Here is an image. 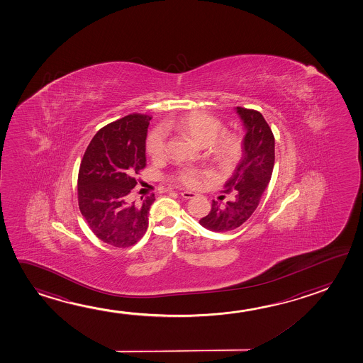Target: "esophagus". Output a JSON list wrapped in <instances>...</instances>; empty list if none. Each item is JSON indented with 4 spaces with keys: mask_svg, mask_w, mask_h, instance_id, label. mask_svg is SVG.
Instances as JSON below:
<instances>
[{
    "mask_svg": "<svg viewBox=\"0 0 363 363\" xmlns=\"http://www.w3.org/2000/svg\"><path fill=\"white\" fill-rule=\"evenodd\" d=\"M181 196L184 199H195L197 196V194L192 192V191H181Z\"/></svg>",
    "mask_w": 363,
    "mask_h": 363,
    "instance_id": "34e87169",
    "label": "esophagus"
}]
</instances>
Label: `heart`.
<instances>
[{
  "instance_id": "b5f03b06",
  "label": "heart",
  "mask_w": 363,
  "mask_h": 363,
  "mask_svg": "<svg viewBox=\"0 0 363 363\" xmlns=\"http://www.w3.org/2000/svg\"><path fill=\"white\" fill-rule=\"evenodd\" d=\"M164 130H179L194 143L208 148L210 155L216 161L228 162L233 160L239 150L238 139L233 135L219 137L223 125L219 120L203 113H191L177 119L168 120L163 125ZM166 135L162 130H155L149 135L147 150L153 160H160L164 155ZM177 179L190 187H199L203 181V173L184 168L179 173Z\"/></svg>"
}]
</instances>
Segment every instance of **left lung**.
I'll use <instances>...</instances> for the list:
<instances>
[{"label":"left lung","instance_id":"obj_1","mask_svg":"<svg viewBox=\"0 0 363 363\" xmlns=\"http://www.w3.org/2000/svg\"><path fill=\"white\" fill-rule=\"evenodd\" d=\"M243 123L242 158L224 192H235V200L220 203L213 201L211 210L200 224L211 232H230L250 219L272 176L274 164V138L267 121L256 110L235 107Z\"/></svg>","mask_w":363,"mask_h":363}]
</instances>
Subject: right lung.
Returning a JSON list of instances; mask_svg holds the SVG:
<instances>
[{
    "instance_id": "obj_1",
    "label": "right lung",
    "mask_w": 363,
    "mask_h": 363,
    "mask_svg": "<svg viewBox=\"0 0 363 363\" xmlns=\"http://www.w3.org/2000/svg\"><path fill=\"white\" fill-rule=\"evenodd\" d=\"M148 115L133 113L96 133L78 172V203L89 229L104 243L126 248L148 229L155 195L128 201L134 176L145 167Z\"/></svg>"
}]
</instances>
